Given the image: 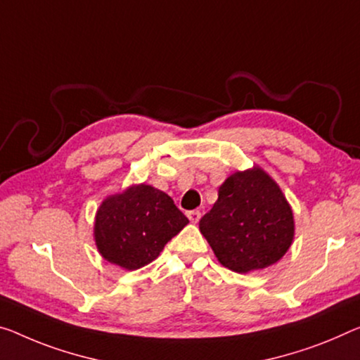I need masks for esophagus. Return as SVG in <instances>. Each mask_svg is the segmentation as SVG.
<instances>
[{
	"label": "esophagus",
	"instance_id": "34e87169",
	"mask_svg": "<svg viewBox=\"0 0 360 360\" xmlns=\"http://www.w3.org/2000/svg\"><path fill=\"white\" fill-rule=\"evenodd\" d=\"M186 215H188V219H190V222H193V224H198L199 219H201V212L199 211H190Z\"/></svg>",
	"mask_w": 360,
	"mask_h": 360
}]
</instances>
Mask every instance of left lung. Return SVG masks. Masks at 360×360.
Listing matches in <instances>:
<instances>
[{
	"label": "left lung",
	"mask_w": 360,
	"mask_h": 360,
	"mask_svg": "<svg viewBox=\"0 0 360 360\" xmlns=\"http://www.w3.org/2000/svg\"><path fill=\"white\" fill-rule=\"evenodd\" d=\"M199 230L224 267L248 274L285 256L295 220L278 185L254 167L224 181L219 199L199 220Z\"/></svg>",
	"instance_id": "obj_1"
}]
</instances>
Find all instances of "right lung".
Masks as SVG:
<instances>
[{"label":"right lung","instance_id":"obj_1","mask_svg":"<svg viewBox=\"0 0 360 360\" xmlns=\"http://www.w3.org/2000/svg\"><path fill=\"white\" fill-rule=\"evenodd\" d=\"M186 224L169 195L136 185L104 199L96 212L95 240L106 261L136 270L153 262Z\"/></svg>","mask_w":360,"mask_h":360}]
</instances>
